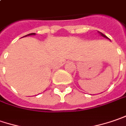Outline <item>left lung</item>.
Segmentation results:
<instances>
[{
    "mask_svg": "<svg viewBox=\"0 0 126 126\" xmlns=\"http://www.w3.org/2000/svg\"><path fill=\"white\" fill-rule=\"evenodd\" d=\"M99 33H100V34H101L102 36H104V37H105V38H107V39H108V37H107V36H105L104 34H102V33H101V32H99Z\"/></svg>",
    "mask_w": 126,
    "mask_h": 126,
    "instance_id": "obj_1",
    "label": "left lung"
}]
</instances>
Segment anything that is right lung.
<instances>
[{
	"mask_svg": "<svg viewBox=\"0 0 126 126\" xmlns=\"http://www.w3.org/2000/svg\"><path fill=\"white\" fill-rule=\"evenodd\" d=\"M35 34V33H31V34H27V35H25V36H30V35H34ZM24 37V36H23Z\"/></svg>",
	"mask_w": 126,
	"mask_h": 126,
	"instance_id": "obj_1",
	"label": "right lung"
}]
</instances>
